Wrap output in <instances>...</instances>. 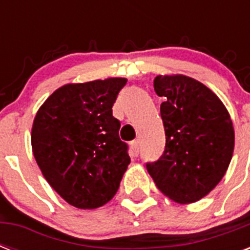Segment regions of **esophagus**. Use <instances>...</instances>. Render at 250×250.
Segmentation results:
<instances>
[{
    "label": "esophagus",
    "instance_id": "obj_1",
    "mask_svg": "<svg viewBox=\"0 0 250 250\" xmlns=\"http://www.w3.org/2000/svg\"><path fill=\"white\" fill-rule=\"evenodd\" d=\"M131 148H132L133 153L137 156V154H139V150H140V143L137 140L132 141V143H131Z\"/></svg>",
    "mask_w": 250,
    "mask_h": 250
}]
</instances>
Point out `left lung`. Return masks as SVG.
<instances>
[{"label":"left lung","instance_id":"1","mask_svg":"<svg viewBox=\"0 0 250 250\" xmlns=\"http://www.w3.org/2000/svg\"><path fill=\"white\" fill-rule=\"evenodd\" d=\"M166 146L146 168L157 188L179 204H190L215 188L229 168L235 145L229 114L214 92L184 75H158Z\"/></svg>","mask_w":250,"mask_h":250}]
</instances>
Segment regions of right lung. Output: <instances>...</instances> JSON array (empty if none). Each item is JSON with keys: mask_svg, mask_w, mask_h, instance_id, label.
Wrapping results in <instances>:
<instances>
[{"mask_svg": "<svg viewBox=\"0 0 250 250\" xmlns=\"http://www.w3.org/2000/svg\"><path fill=\"white\" fill-rule=\"evenodd\" d=\"M125 78L66 84L37 111L31 143L52 188L78 209H96L117 193L131 160L113 105Z\"/></svg>", "mask_w": 250, "mask_h": 250, "instance_id": "obj_1", "label": "right lung"}]
</instances>
